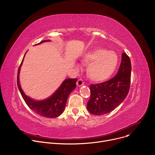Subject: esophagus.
Returning a JSON list of instances; mask_svg holds the SVG:
<instances>
[{
	"label": "esophagus",
	"mask_w": 155,
	"mask_h": 155,
	"mask_svg": "<svg viewBox=\"0 0 155 155\" xmlns=\"http://www.w3.org/2000/svg\"><path fill=\"white\" fill-rule=\"evenodd\" d=\"M83 84H84V82H83V81L82 79H79V80H78V81H77V85L78 86H82Z\"/></svg>",
	"instance_id": "obj_1"
}]
</instances>
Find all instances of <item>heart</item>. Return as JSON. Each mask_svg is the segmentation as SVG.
<instances>
[{"label":"heart","mask_w":155,"mask_h":155,"mask_svg":"<svg viewBox=\"0 0 155 155\" xmlns=\"http://www.w3.org/2000/svg\"><path fill=\"white\" fill-rule=\"evenodd\" d=\"M86 64L87 75L91 81L101 83L110 79L118 65V56L113 51L96 48L86 53L81 59Z\"/></svg>","instance_id":"heart-1"}]
</instances>
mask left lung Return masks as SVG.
I'll list each match as a JSON object with an SVG mask.
<instances>
[{
    "instance_id": "1",
    "label": "left lung",
    "mask_w": 155,
    "mask_h": 155,
    "mask_svg": "<svg viewBox=\"0 0 155 155\" xmlns=\"http://www.w3.org/2000/svg\"><path fill=\"white\" fill-rule=\"evenodd\" d=\"M117 74L110 80L90 86L91 96L87 109L91 114L102 115L117 108L126 97L130 87L131 64L129 57L122 53Z\"/></svg>"
}]
</instances>
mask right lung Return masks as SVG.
I'll use <instances>...</instances> for the list:
<instances>
[{
    "instance_id": "obj_1",
    "label": "right lung",
    "mask_w": 155,
    "mask_h": 155,
    "mask_svg": "<svg viewBox=\"0 0 155 155\" xmlns=\"http://www.w3.org/2000/svg\"><path fill=\"white\" fill-rule=\"evenodd\" d=\"M49 40H43L38 44L42 42L48 41ZM37 45V44H36ZM24 58L19 65L18 72L17 84L19 92L25 100L28 106L34 112L41 117L46 118H56L61 115L65 108L66 102L70 93L76 87L77 78H68L65 80L61 84L60 87L50 97L43 101H34L29 97L25 95L23 91L22 90L19 81V74L20 68L23 63Z\"/></svg>"
}]
</instances>
